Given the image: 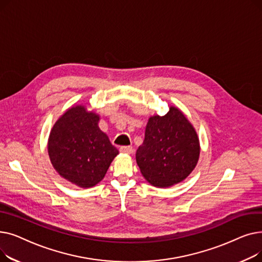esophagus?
I'll list each match as a JSON object with an SVG mask.
<instances>
[{"mask_svg": "<svg viewBox=\"0 0 262 262\" xmlns=\"http://www.w3.org/2000/svg\"><path fill=\"white\" fill-rule=\"evenodd\" d=\"M120 152L124 154H132L134 152V148L132 146H121Z\"/></svg>", "mask_w": 262, "mask_h": 262, "instance_id": "34e87169", "label": "esophagus"}]
</instances>
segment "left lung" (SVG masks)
<instances>
[{
    "instance_id": "left-lung-1",
    "label": "left lung",
    "mask_w": 262,
    "mask_h": 262,
    "mask_svg": "<svg viewBox=\"0 0 262 262\" xmlns=\"http://www.w3.org/2000/svg\"><path fill=\"white\" fill-rule=\"evenodd\" d=\"M200 156L195 129L180 109L150 117L136 160L145 180L154 187L168 188L183 182L193 171Z\"/></svg>"
}]
</instances>
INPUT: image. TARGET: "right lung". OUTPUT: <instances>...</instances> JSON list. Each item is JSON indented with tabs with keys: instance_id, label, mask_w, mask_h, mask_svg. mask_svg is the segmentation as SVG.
Here are the masks:
<instances>
[{
	"instance_id": "right-lung-1",
	"label": "right lung",
	"mask_w": 262,
	"mask_h": 262,
	"mask_svg": "<svg viewBox=\"0 0 262 262\" xmlns=\"http://www.w3.org/2000/svg\"><path fill=\"white\" fill-rule=\"evenodd\" d=\"M99 121V115L77 105L68 109L50 133L48 152L54 169L80 188L99 184L119 154Z\"/></svg>"
}]
</instances>
